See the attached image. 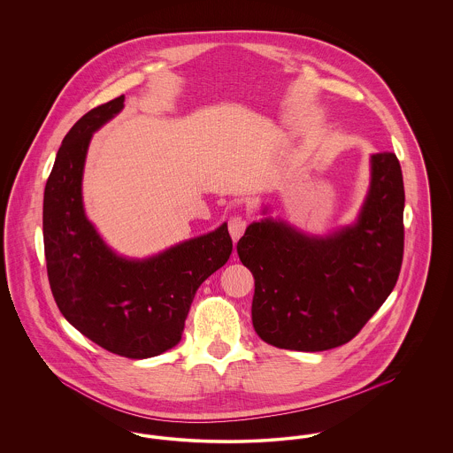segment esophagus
Returning <instances> with one entry per match:
<instances>
[{"label": "esophagus", "instance_id": "esophagus-1", "mask_svg": "<svg viewBox=\"0 0 453 453\" xmlns=\"http://www.w3.org/2000/svg\"><path fill=\"white\" fill-rule=\"evenodd\" d=\"M246 227H248V219H244L242 216H234L229 219V233H231L234 242L244 234Z\"/></svg>", "mask_w": 453, "mask_h": 453}]
</instances>
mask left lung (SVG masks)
Instances as JSON below:
<instances>
[{"label":"left lung","mask_w":453,"mask_h":453,"mask_svg":"<svg viewBox=\"0 0 453 453\" xmlns=\"http://www.w3.org/2000/svg\"><path fill=\"white\" fill-rule=\"evenodd\" d=\"M370 165L355 224L316 237L263 219L239 239V259L255 277L253 326L268 345L296 351L345 345L395 287L404 253L403 172L394 152L373 154Z\"/></svg>","instance_id":"left-lung-1"}]
</instances>
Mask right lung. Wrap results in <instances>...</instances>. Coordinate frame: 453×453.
I'll return each mask as SVG.
<instances>
[{
    "instance_id": "obj_1",
    "label": "right lung",
    "mask_w": 453,
    "mask_h": 453,
    "mask_svg": "<svg viewBox=\"0 0 453 453\" xmlns=\"http://www.w3.org/2000/svg\"><path fill=\"white\" fill-rule=\"evenodd\" d=\"M120 95L65 134L43 192V251L52 296L88 340L126 358L178 345L195 292L233 251L227 224L146 259L115 255L89 222L81 181L93 132L122 108Z\"/></svg>"
}]
</instances>
